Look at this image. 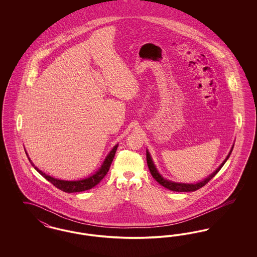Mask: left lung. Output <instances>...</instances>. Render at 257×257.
I'll list each match as a JSON object with an SVG mask.
<instances>
[{
    "label": "left lung",
    "instance_id": "obj_1",
    "mask_svg": "<svg viewBox=\"0 0 257 257\" xmlns=\"http://www.w3.org/2000/svg\"><path fill=\"white\" fill-rule=\"evenodd\" d=\"M232 149L233 147L231 148L229 154L227 155L226 159L222 162V164L220 165V167H219L216 171H214L211 175H209L206 179H204L203 181L198 182V183L196 184L176 183V182H172V181H170V180H167V179L163 178V177L160 175L159 172L156 170V168H155V166H154V164H153V162H152V159H151V157H150L148 151H147V166H148V169H149V171H150L151 175L153 176V178H154L160 185H162L163 187H165V188H167V189H169V190H171V191H173V192H195L196 190H198V189L202 188L203 186H205V185L220 171L221 167L224 165V163L229 158V156H230V154H231V152H232Z\"/></svg>",
    "mask_w": 257,
    "mask_h": 257
}]
</instances>
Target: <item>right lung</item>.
Here are the masks:
<instances>
[{
	"label": "right lung",
	"instance_id": "right-lung-1",
	"mask_svg": "<svg viewBox=\"0 0 257 257\" xmlns=\"http://www.w3.org/2000/svg\"><path fill=\"white\" fill-rule=\"evenodd\" d=\"M117 149V145L111 149L109 155L106 157V159L104 161L103 165L101 166L100 170L93 174L92 176L83 179V180H78V181H64V180H60V179H56L53 178L49 175L45 174L43 171L38 170L37 167H35V165L31 162V164L35 167V169L37 170L45 179H47L49 182L53 184L55 187H57L58 189H60L62 192L65 193H78V192H84L86 190H90L91 188H93L94 186H96L107 174V172L110 170V164L113 160L114 154L116 152ZM31 161V160H30Z\"/></svg>",
	"mask_w": 257,
	"mask_h": 257
}]
</instances>
